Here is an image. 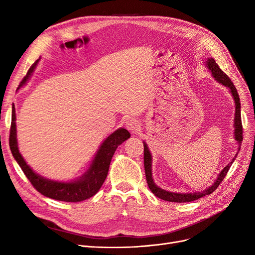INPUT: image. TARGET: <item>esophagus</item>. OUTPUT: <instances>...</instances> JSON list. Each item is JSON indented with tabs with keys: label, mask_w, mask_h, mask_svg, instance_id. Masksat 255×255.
Wrapping results in <instances>:
<instances>
[{
	"label": "esophagus",
	"mask_w": 255,
	"mask_h": 255,
	"mask_svg": "<svg viewBox=\"0 0 255 255\" xmlns=\"http://www.w3.org/2000/svg\"><path fill=\"white\" fill-rule=\"evenodd\" d=\"M127 128H128V130H130L132 133H136L139 130L140 126H139V122H138L136 119H129L128 121H127Z\"/></svg>",
	"instance_id": "34e87169"
}]
</instances>
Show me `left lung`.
<instances>
[{
	"label": "left lung",
	"instance_id": "obj_1",
	"mask_svg": "<svg viewBox=\"0 0 255 255\" xmlns=\"http://www.w3.org/2000/svg\"><path fill=\"white\" fill-rule=\"evenodd\" d=\"M206 61H207V67L212 71V74L214 78L219 83H221L222 85H225L226 87H229L231 90V94H232V96L234 98V101H235V119H234L235 120V123H234L235 139L237 140V142L239 144V149H241V144L243 141V125H242V115H241V101H239L238 92L234 86L233 82L231 81L229 76L221 70L214 58H208ZM234 159H235V157L233 158L232 161H230V164L227 167L223 168V170L219 173L217 180H216L213 186H211L210 188H207L206 190L201 191V192H194V194H175V192L166 191L164 189L157 187L155 183L153 182L152 173H151V161H152L151 154H150V151L148 149V146H146L145 142L143 143V164H144L145 179H146V183H148V186H149L150 190L157 198L163 199V200H165V201H169V202H177V203L191 202V201H195V200H198L204 196L211 195L213 191L217 189L220 183L226 177L230 167L233 164Z\"/></svg>",
	"mask_w": 255,
	"mask_h": 255
}]
</instances>
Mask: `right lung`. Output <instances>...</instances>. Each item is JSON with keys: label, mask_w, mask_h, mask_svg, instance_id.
<instances>
[{"label": "right lung", "mask_w": 255, "mask_h": 255, "mask_svg": "<svg viewBox=\"0 0 255 255\" xmlns=\"http://www.w3.org/2000/svg\"><path fill=\"white\" fill-rule=\"evenodd\" d=\"M37 63L38 60L35 61L33 66L28 69L24 79L20 83V87L27 81L28 76L33 72ZM14 121H16V111H14V107L12 106L11 125L9 130V146L14 159L17 160L22 171L24 172L30 184L33 185L37 191H39L41 195L45 197L65 202H81L95 196L99 189L101 188L106 179L107 173H109L111 160L115 151L117 150L118 145H120L123 141H126L128 138L130 137V134L126 128L117 129L115 133L107 137L102 145L100 146L90 168L81 179L70 183L54 182L51 180L43 179L42 176L36 174L21 156L17 144L16 122Z\"/></svg>", "instance_id": "obj_1"}]
</instances>
